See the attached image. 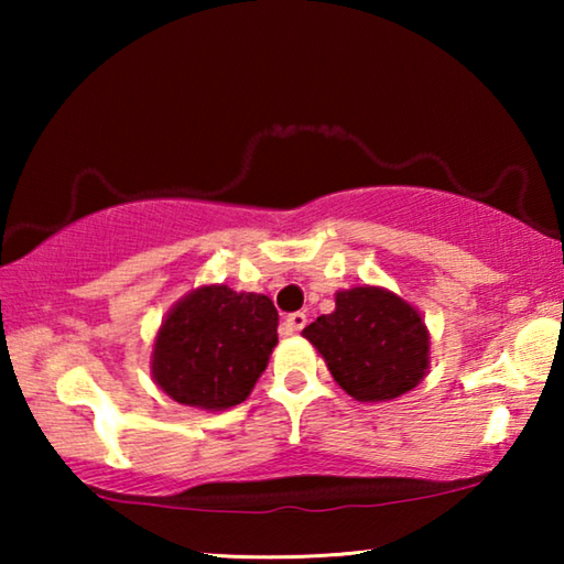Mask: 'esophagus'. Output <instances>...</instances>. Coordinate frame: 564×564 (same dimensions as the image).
<instances>
[{"instance_id": "obj_1", "label": "esophagus", "mask_w": 564, "mask_h": 564, "mask_svg": "<svg viewBox=\"0 0 564 564\" xmlns=\"http://www.w3.org/2000/svg\"><path fill=\"white\" fill-rule=\"evenodd\" d=\"M305 323H308V316H305V313H291L289 318H285V326H289V330L291 333H299L301 328H305Z\"/></svg>"}]
</instances>
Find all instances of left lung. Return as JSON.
Returning a JSON list of instances; mask_svg holds the SVG:
<instances>
[{"instance_id": "obj_1", "label": "left lung", "mask_w": 564, "mask_h": 564, "mask_svg": "<svg viewBox=\"0 0 564 564\" xmlns=\"http://www.w3.org/2000/svg\"><path fill=\"white\" fill-rule=\"evenodd\" d=\"M330 376L358 403L405 395L431 368V330L413 303L383 285L336 293V311L303 328Z\"/></svg>"}]
</instances>
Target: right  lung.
<instances>
[{
	"mask_svg": "<svg viewBox=\"0 0 564 564\" xmlns=\"http://www.w3.org/2000/svg\"><path fill=\"white\" fill-rule=\"evenodd\" d=\"M279 343V311L263 293L198 285L161 321L151 378L181 405L228 410L251 395Z\"/></svg>",
	"mask_w": 564,
	"mask_h": 564,
	"instance_id": "obj_1",
	"label": "right lung"
}]
</instances>
